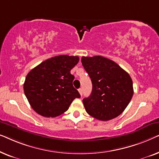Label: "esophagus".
I'll use <instances>...</instances> for the list:
<instances>
[{"instance_id": "34e87169", "label": "esophagus", "mask_w": 159, "mask_h": 159, "mask_svg": "<svg viewBox=\"0 0 159 159\" xmlns=\"http://www.w3.org/2000/svg\"><path fill=\"white\" fill-rule=\"evenodd\" d=\"M78 90H79V93H80V95H81V96H82V88H80Z\"/></svg>"}]
</instances>
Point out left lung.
I'll return each mask as SVG.
<instances>
[{
    "instance_id": "1",
    "label": "left lung",
    "mask_w": 159,
    "mask_h": 159,
    "mask_svg": "<svg viewBox=\"0 0 159 159\" xmlns=\"http://www.w3.org/2000/svg\"><path fill=\"white\" fill-rule=\"evenodd\" d=\"M81 61L93 84L90 95L82 100L87 113L101 121L119 116L134 93L129 74L116 63L101 56H82Z\"/></svg>"
}]
</instances>
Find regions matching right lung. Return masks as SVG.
<instances>
[{
	"label": "right lung",
	"instance_id": "add662e5",
	"mask_svg": "<svg viewBox=\"0 0 159 159\" xmlns=\"http://www.w3.org/2000/svg\"><path fill=\"white\" fill-rule=\"evenodd\" d=\"M78 62V56H54L27 74L24 91L34 111L45 117L58 116L68 110L74 99L80 98L70 73Z\"/></svg>",
	"mask_w": 159,
	"mask_h": 159
}]
</instances>
